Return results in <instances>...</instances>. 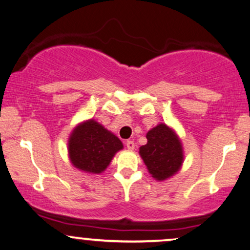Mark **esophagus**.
I'll return each mask as SVG.
<instances>
[{"label": "esophagus", "instance_id": "esophagus-1", "mask_svg": "<svg viewBox=\"0 0 250 250\" xmlns=\"http://www.w3.org/2000/svg\"><path fill=\"white\" fill-rule=\"evenodd\" d=\"M125 145H126V148H128L129 150L135 149V143H133L132 140H128V142L125 143Z\"/></svg>", "mask_w": 250, "mask_h": 250}]
</instances>
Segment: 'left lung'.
<instances>
[{
	"label": "left lung",
	"instance_id": "1",
	"mask_svg": "<svg viewBox=\"0 0 250 250\" xmlns=\"http://www.w3.org/2000/svg\"><path fill=\"white\" fill-rule=\"evenodd\" d=\"M146 138L147 144L139 148L140 156L153 178L159 181L167 180L180 170L184 162L180 139L164 124L149 130Z\"/></svg>",
	"mask_w": 250,
	"mask_h": 250
}]
</instances>
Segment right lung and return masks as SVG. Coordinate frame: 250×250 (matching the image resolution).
Listing matches in <instances>:
<instances>
[{"mask_svg":"<svg viewBox=\"0 0 250 250\" xmlns=\"http://www.w3.org/2000/svg\"><path fill=\"white\" fill-rule=\"evenodd\" d=\"M68 147L73 167L88 173H101L124 145L117 136L90 119L73 129Z\"/></svg>","mask_w":250,"mask_h":250,"instance_id":"right-lung-1","label":"right lung"}]
</instances>
